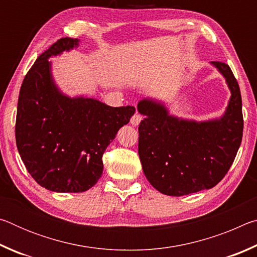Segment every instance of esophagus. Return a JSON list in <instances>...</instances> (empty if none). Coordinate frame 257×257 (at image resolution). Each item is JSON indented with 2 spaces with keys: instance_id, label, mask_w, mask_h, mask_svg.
Listing matches in <instances>:
<instances>
[{
  "instance_id": "34e87169",
  "label": "esophagus",
  "mask_w": 257,
  "mask_h": 257,
  "mask_svg": "<svg viewBox=\"0 0 257 257\" xmlns=\"http://www.w3.org/2000/svg\"><path fill=\"white\" fill-rule=\"evenodd\" d=\"M141 121H142L141 114H139V113H135V114L132 116V119H130V123L133 125H138Z\"/></svg>"
}]
</instances>
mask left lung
I'll list each match as a JSON object with an SVG mask.
<instances>
[{
    "label": "left lung",
    "mask_w": 257,
    "mask_h": 257,
    "mask_svg": "<svg viewBox=\"0 0 257 257\" xmlns=\"http://www.w3.org/2000/svg\"><path fill=\"white\" fill-rule=\"evenodd\" d=\"M231 90L220 119L188 121L169 115L164 105L144 98L137 108L145 118L138 127V154L150 184L169 196L210 189L227 175L240 146L241 95L231 69L213 61Z\"/></svg>",
    "instance_id": "1"
}]
</instances>
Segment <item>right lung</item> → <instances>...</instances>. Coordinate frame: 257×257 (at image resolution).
I'll return each mask as SVG.
<instances>
[{
    "label": "right lung",
    "instance_id": "right-lung-1",
    "mask_svg": "<svg viewBox=\"0 0 257 257\" xmlns=\"http://www.w3.org/2000/svg\"><path fill=\"white\" fill-rule=\"evenodd\" d=\"M78 42L62 37L38 56L18 98L16 143L21 160L38 185L58 193H81L96 184L104 152L135 113L134 106L70 98L58 89L49 59Z\"/></svg>",
    "mask_w": 257,
    "mask_h": 257
}]
</instances>
